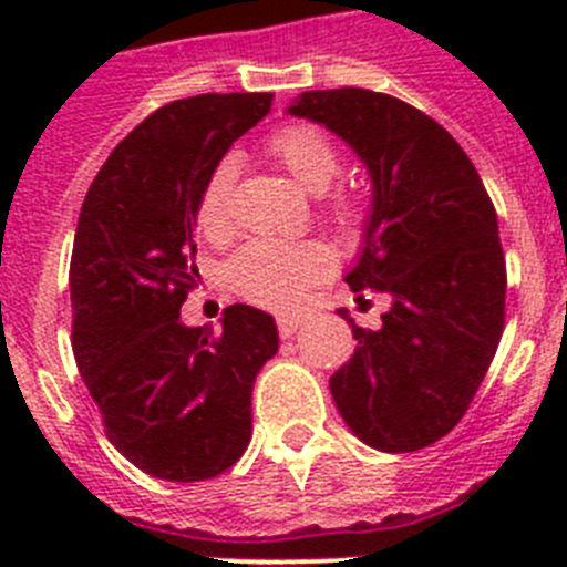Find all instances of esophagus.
Instances as JSON below:
<instances>
[{"label": "esophagus", "mask_w": 567, "mask_h": 567, "mask_svg": "<svg viewBox=\"0 0 567 567\" xmlns=\"http://www.w3.org/2000/svg\"><path fill=\"white\" fill-rule=\"evenodd\" d=\"M303 323V315H278V332L280 338H292Z\"/></svg>", "instance_id": "esophagus-1"}]
</instances>
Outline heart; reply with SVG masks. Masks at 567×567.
<instances>
[{"mask_svg": "<svg viewBox=\"0 0 567 567\" xmlns=\"http://www.w3.org/2000/svg\"><path fill=\"white\" fill-rule=\"evenodd\" d=\"M275 162L292 175L300 187L323 195L340 175V155L334 144L318 127L289 124L269 138ZM238 182V162L224 155L209 169L204 182L195 218L207 238H224L233 229V195ZM334 221L352 227L360 218L358 204L343 198L332 207ZM334 269V255L320 240H249L229 260V284L240 298L267 309H292L309 287L320 284Z\"/></svg>", "mask_w": 567, "mask_h": 567, "instance_id": "b5f03b06", "label": "heart"}]
</instances>
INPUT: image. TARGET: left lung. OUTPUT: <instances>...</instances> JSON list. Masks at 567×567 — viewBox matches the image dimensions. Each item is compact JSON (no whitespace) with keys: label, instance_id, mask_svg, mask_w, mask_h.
Here are the masks:
<instances>
[{"label":"left lung","instance_id":"1","mask_svg":"<svg viewBox=\"0 0 567 567\" xmlns=\"http://www.w3.org/2000/svg\"><path fill=\"white\" fill-rule=\"evenodd\" d=\"M289 115L332 130L372 178L352 292H385L383 327L360 329L329 380L334 405L378 452H417L452 432L488 372L505 323V255L480 173L449 130L360 87L309 90Z\"/></svg>","mask_w":567,"mask_h":567}]
</instances>
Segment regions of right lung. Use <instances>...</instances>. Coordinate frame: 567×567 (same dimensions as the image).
Returning <instances> with one entry per match:
<instances>
[{"label":"right lung","instance_id":"1","mask_svg":"<svg viewBox=\"0 0 567 567\" xmlns=\"http://www.w3.org/2000/svg\"><path fill=\"white\" fill-rule=\"evenodd\" d=\"M272 107V93H204L147 115L90 184L70 303L73 354L107 440L144 474L198 483L252 437V383L278 352L275 318L235 303L221 332L187 327L198 284L195 204L209 169Z\"/></svg>","mask_w":567,"mask_h":567}]
</instances>
